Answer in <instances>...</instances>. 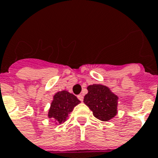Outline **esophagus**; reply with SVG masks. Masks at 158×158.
I'll return each mask as SVG.
<instances>
[{
  "label": "esophagus",
  "instance_id": "1",
  "mask_svg": "<svg viewBox=\"0 0 158 158\" xmlns=\"http://www.w3.org/2000/svg\"><path fill=\"white\" fill-rule=\"evenodd\" d=\"M78 99H79L81 102H83V94H80V95H78Z\"/></svg>",
  "mask_w": 158,
  "mask_h": 158
}]
</instances>
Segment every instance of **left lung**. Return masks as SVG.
<instances>
[{
    "label": "left lung",
    "mask_w": 158,
    "mask_h": 158,
    "mask_svg": "<svg viewBox=\"0 0 158 158\" xmlns=\"http://www.w3.org/2000/svg\"><path fill=\"white\" fill-rule=\"evenodd\" d=\"M88 93L83 102L92 111L95 117L103 121L112 119L117 113V96L111 92L108 87L100 84L87 87Z\"/></svg>",
    "instance_id": "8db88e82"
}]
</instances>
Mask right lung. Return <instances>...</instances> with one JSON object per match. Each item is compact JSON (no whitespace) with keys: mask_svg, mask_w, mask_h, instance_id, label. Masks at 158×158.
Listing matches in <instances>:
<instances>
[{"mask_svg":"<svg viewBox=\"0 0 158 158\" xmlns=\"http://www.w3.org/2000/svg\"><path fill=\"white\" fill-rule=\"evenodd\" d=\"M80 103L75 95L63 91L57 92L54 96L49 110V118H52L59 124L66 121L68 114L71 113L77 104Z\"/></svg>","mask_w":158,"mask_h":158,"instance_id":"1","label":"right lung"}]
</instances>
